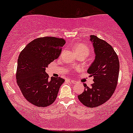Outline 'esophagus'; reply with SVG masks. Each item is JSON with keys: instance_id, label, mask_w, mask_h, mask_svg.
Returning a JSON list of instances; mask_svg holds the SVG:
<instances>
[{"instance_id": "esophagus-1", "label": "esophagus", "mask_w": 133, "mask_h": 133, "mask_svg": "<svg viewBox=\"0 0 133 133\" xmlns=\"http://www.w3.org/2000/svg\"><path fill=\"white\" fill-rule=\"evenodd\" d=\"M69 81H70V82H71L72 84H77V82L76 81H74V80L71 79V80H69Z\"/></svg>"}]
</instances>
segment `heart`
Returning a JSON list of instances; mask_svg holds the SVG:
<instances>
[{"label": "heart", "instance_id": "obj_1", "mask_svg": "<svg viewBox=\"0 0 133 133\" xmlns=\"http://www.w3.org/2000/svg\"><path fill=\"white\" fill-rule=\"evenodd\" d=\"M74 51L76 52H80V53H83L87 56L90 52V48L89 46L84 44H78L75 48Z\"/></svg>", "mask_w": 133, "mask_h": 133}]
</instances>
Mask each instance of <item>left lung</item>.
<instances>
[{"instance_id": "obj_1", "label": "left lung", "mask_w": 133, "mask_h": 133, "mask_svg": "<svg viewBox=\"0 0 133 133\" xmlns=\"http://www.w3.org/2000/svg\"><path fill=\"white\" fill-rule=\"evenodd\" d=\"M90 37L95 57L87 72L94 77V83L91 87L84 84V91L78 98L85 106L93 108L105 103L112 96L117 85L119 62L112 46L95 35Z\"/></svg>"}]
</instances>
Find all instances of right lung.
<instances>
[{
	"label": "right lung",
	"mask_w": 133,
	"mask_h": 133,
	"mask_svg": "<svg viewBox=\"0 0 133 133\" xmlns=\"http://www.w3.org/2000/svg\"><path fill=\"white\" fill-rule=\"evenodd\" d=\"M65 41L62 38H36L28 43L19 55L17 82L24 97L38 107L49 106L55 101L64 79L52 77L45 70L61 55Z\"/></svg>",
	"instance_id": "add662e5"
}]
</instances>
